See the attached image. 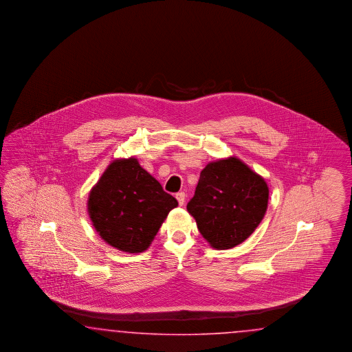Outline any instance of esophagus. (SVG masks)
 <instances>
[{
    "label": "esophagus",
    "instance_id": "esophagus-1",
    "mask_svg": "<svg viewBox=\"0 0 352 352\" xmlns=\"http://www.w3.org/2000/svg\"><path fill=\"white\" fill-rule=\"evenodd\" d=\"M175 199L178 200L179 205H183L184 201H186V193H184V192H178V193L175 195Z\"/></svg>",
    "mask_w": 352,
    "mask_h": 352
}]
</instances>
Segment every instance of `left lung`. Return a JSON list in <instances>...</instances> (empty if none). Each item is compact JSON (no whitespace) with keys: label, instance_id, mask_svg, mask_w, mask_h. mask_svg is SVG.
Listing matches in <instances>:
<instances>
[{"label":"left lung","instance_id":"obj_1","mask_svg":"<svg viewBox=\"0 0 352 352\" xmlns=\"http://www.w3.org/2000/svg\"><path fill=\"white\" fill-rule=\"evenodd\" d=\"M268 204L265 179L236 157L209 162L200 174L187 210L215 249L245 241L263 219Z\"/></svg>","mask_w":352,"mask_h":352}]
</instances>
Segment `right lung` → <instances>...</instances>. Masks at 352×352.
I'll return each mask as SVG.
<instances>
[{"mask_svg":"<svg viewBox=\"0 0 352 352\" xmlns=\"http://www.w3.org/2000/svg\"><path fill=\"white\" fill-rule=\"evenodd\" d=\"M178 201L134 157L115 160L89 195L87 212L96 232L126 253L148 248Z\"/></svg>","mask_w":352,"mask_h":352,"instance_id":"obj_1","label":"right lung"}]
</instances>
